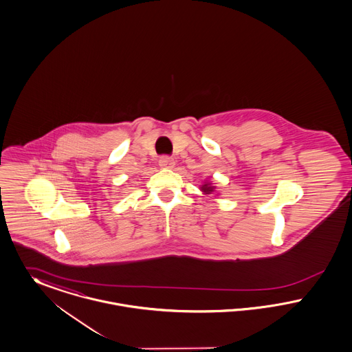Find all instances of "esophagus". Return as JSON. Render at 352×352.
Masks as SVG:
<instances>
[{
    "label": "esophagus",
    "mask_w": 352,
    "mask_h": 352,
    "mask_svg": "<svg viewBox=\"0 0 352 352\" xmlns=\"http://www.w3.org/2000/svg\"><path fill=\"white\" fill-rule=\"evenodd\" d=\"M174 165H175V162H174V160H173L171 157H167V155L161 157L160 166H161L162 168H171V167H174Z\"/></svg>",
    "instance_id": "1"
}]
</instances>
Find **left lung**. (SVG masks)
Instances as JSON below:
<instances>
[{
    "instance_id": "left-lung-1",
    "label": "left lung",
    "mask_w": 352,
    "mask_h": 352,
    "mask_svg": "<svg viewBox=\"0 0 352 352\" xmlns=\"http://www.w3.org/2000/svg\"><path fill=\"white\" fill-rule=\"evenodd\" d=\"M212 190H214V187L210 186L208 184H207V185H204V186H202V191H205L206 194H210V192H211Z\"/></svg>"
}]
</instances>
